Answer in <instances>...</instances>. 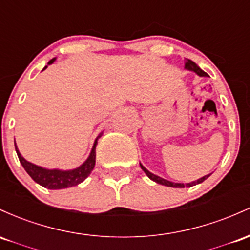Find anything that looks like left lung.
<instances>
[{
    "label": "left lung",
    "instance_id": "obj_1",
    "mask_svg": "<svg viewBox=\"0 0 250 250\" xmlns=\"http://www.w3.org/2000/svg\"><path fill=\"white\" fill-rule=\"evenodd\" d=\"M186 69H189V71L195 72L196 74L200 75V77H208V74H207L206 72L202 71V69L200 68V67L197 66V64H196L195 62H193V61L189 60V59H188V60H186ZM140 167H142L143 171H144V172L146 173L147 177L150 178V179H152L153 182H156V183H158V184H162V186H165V187H171V188H186V187H187V188H190V187H192V186H196V184H200V183H202V182L206 181V179L208 178L209 176H210V175H207V176H204V177H202V178H200V179H197V181L191 182V183H187V184H184V183H173V182L167 181V179L161 178V177H159V176L153 175V173H151L150 171H147L146 169H145V167H143L142 164H140Z\"/></svg>",
    "mask_w": 250,
    "mask_h": 250
}]
</instances>
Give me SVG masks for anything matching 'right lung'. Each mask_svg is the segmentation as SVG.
I'll return each instance as SVG.
<instances>
[{
  "mask_svg": "<svg viewBox=\"0 0 250 250\" xmlns=\"http://www.w3.org/2000/svg\"><path fill=\"white\" fill-rule=\"evenodd\" d=\"M55 61V59H52L49 61L48 64L53 63ZM47 66L44 67L43 69H46ZM103 132L97 137L95 139L93 147H92L91 153H89L88 158L86 159L85 163L80 165L79 167L73 170H59V169H44V167H38V165L33 164V163L26 161L23 157L21 156L20 151L18 150V146H16L15 143V150L16 153H18V157L20 159V163L22 164V167H24V170L27 171L28 175L30 176L40 186L47 188V189H66V188L75 187L78 184H80L81 182L85 181L86 178L88 177L89 173L92 172V170L94 169L95 165V146H97L98 139L102 137Z\"/></svg>",
  "mask_w": 250,
  "mask_h": 250,
  "instance_id": "obj_1",
  "label": "right lung"
}]
</instances>
